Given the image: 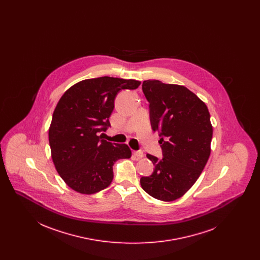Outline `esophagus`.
Returning a JSON list of instances; mask_svg holds the SVG:
<instances>
[{"label": "esophagus", "instance_id": "esophagus-1", "mask_svg": "<svg viewBox=\"0 0 260 260\" xmlns=\"http://www.w3.org/2000/svg\"><path fill=\"white\" fill-rule=\"evenodd\" d=\"M134 155H135V157H136L137 159H142L143 156H144V154H143L142 151H135V152H134Z\"/></svg>", "mask_w": 260, "mask_h": 260}]
</instances>
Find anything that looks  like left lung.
Returning <instances> with one entry per match:
<instances>
[{"instance_id": "8db88e82", "label": "left lung", "mask_w": 260, "mask_h": 260, "mask_svg": "<svg viewBox=\"0 0 260 260\" xmlns=\"http://www.w3.org/2000/svg\"><path fill=\"white\" fill-rule=\"evenodd\" d=\"M142 90L150 103L152 129L161 137L164 157L146 155L155 169L150 176L140 178V185L153 198L171 202L194 185L210 158V112L184 86L147 80Z\"/></svg>"}]
</instances>
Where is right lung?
I'll use <instances>...</instances> for the list:
<instances>
[{
	"label": "right lung",
	"mask_w": 260,
	"mask_h": 260,
	"mask_svg": "<svg viewBox=\"0 0 260 260\" xmlns=\"http://www.w3.org/2000/svg\"><path fill=\"white\" fill-rule=\"evenodd\" d=\"M140 84L108 76L87 79L69 87L56 104L49 128L51 159L64 182L76 192L91 195L107 188L114 162L132 157L126 144H112L99 133L110 125L117 93Z\"/></svg>",
	"instance_id": "add662e5"
}]
</instances>
